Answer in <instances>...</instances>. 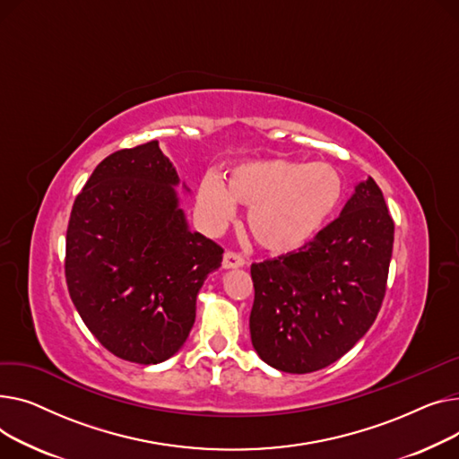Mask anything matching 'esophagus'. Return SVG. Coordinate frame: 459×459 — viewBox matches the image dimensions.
Masks as SVG:
<instances>
[{
  "label": "esophagus",
  "instance_id": "1",
  "mask_svg": "<svg viewBox=\"0 0 459 459\" xmlns=\"http://www.w3.org/2000/svg\"><path fill=\"white\" fill-rule=\"evenodd\" d=\"M245 264V257L237 252H226L222 257V268H238Z\"/></svg>",
  "mask_w": 459,
  "mask_h": 459
}]
</instances>
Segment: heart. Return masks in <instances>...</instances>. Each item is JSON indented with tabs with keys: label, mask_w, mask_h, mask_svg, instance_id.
I'll list each match as a JSON object with an SVG mask.
<instances>
[{
	"label": "heart",
	"mask_w": 459,
	"mask_h": 459,
	"mask_svg": "<svg viewBox=\"0 0 459 459\" xmlns=\"http://www.w3.org/2000/svg\"><path fill=\"white\" fill-rule=\"evenodd\" d=\"M341 198L342 179L332 165L287 159L252 160L237 167L228 185L207 176L198 188V207L214 228L235 217V204L250 207L248 230L257 245L273 254L304 247Z\"/></svg>",
	"instance_id": "heart-1"
}]
</instances>
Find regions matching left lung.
I'll return each mask as SVG.
<instances>
[{
    "instance_id": "1",
    "label": "left lung",
    "mask_w": 459,
    "mask_h": 459,
    "mask_svg": "<svg viewBox=\"0 0 459 459\" xmlns=\"http://www.w3.org/2000/svg\"><path fill=\"white\" fill-rule=\"evenodd\" d=\"M394 222L372 178L299 250L252 263L250 335L257 356L290 374L342 358L382 307Z\"/></svg>"
}]
</instances>
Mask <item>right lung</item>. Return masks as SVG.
Here are the masks:
<instances>
[{
    "label": "right lung",
    "mask_w": 459,
    "mask_h": 459,
    "mask_svg": "<svg viewBox=\"0 0 459 459\" xmlns=\"http://www.w3.org/2000/svg\"><path fill=\"white\" fill-rule=\"evenodd\" d=\"M174 165L157 141L105 157L74 202L65 274L91 333L120 359L172 358L224 250L188 230Z\"/></svg>",
    "instance_id": "add662e5"
}]
</instances>
